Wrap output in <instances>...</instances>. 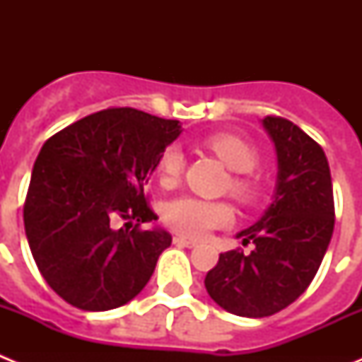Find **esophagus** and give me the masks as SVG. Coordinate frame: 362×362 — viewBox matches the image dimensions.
Listing matches in <instances>:
<instances>
[{
  "instance_id": "34e87169",
  "label": "esophagus",
  "mask_w": 362,
  "mask_h": 362,
  "mask_svg": "<svg viewBox=\"0 0 362 362\" xmlns=\"http://www.w3.org/2000/svg\"><path fill=\"white\" fill-rule=\"evenodd\" d=\"M174 243H175V245H177V246H187V248H194V246L197 245L196 241H190V239L181 238V235H175Z\"/></svg>"
}]
</instances>
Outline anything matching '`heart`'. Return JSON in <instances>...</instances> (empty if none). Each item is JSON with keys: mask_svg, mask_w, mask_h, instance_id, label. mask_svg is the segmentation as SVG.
<instances>
[{"mask_svg": "<svg viewBox=\"0 0 362 362\" xmlns=\"http://www.w3.org/2000/svg\"><path fill=\"white\" fill-rule=\"evenodd\" d=\"M204 146H209L230 170L238 172L230 183L233 194L243 201L254 199L257 187L252 179L245 177L246 172H250L257 165V152L254 146L235 134H212L204 139ZM183 166L185 156L179 146H168L163 150L156 163L159 183L166 188L177 185ZM163 219L175 232L188 238H203L210 230L228 226L233 221V210L225 201H206L185 196L166 204Z\"/></svg>", "mask_w": 362, "mask_h": 362, "instance_id": "heart-1", "label": "heart"}]
</instances>
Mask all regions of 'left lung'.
<instances>
[{"instance_id": "left-lung-1", "label": "left lung", "mask_w": 362, "mask_h": 362, "mask_svg": "<svg viewBox=\"0 0 362 362\" xmlns=\"http://www.w3.org/2000/svg\"><path fill=\"white\" fill-rule=\"evenodd\" d=\"M277 156L272 203L235 238L250 254H219L204 277L209 296L241 317H268L308 288L334 233V190L328 159L308 134L283 117L261 119Z\"/></svg>"}]
</instances>
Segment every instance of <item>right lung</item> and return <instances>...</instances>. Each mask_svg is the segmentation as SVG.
<instances>
[{
  "mask_svg": "<svg viewBox=\"0 0 362 362\" xmlns=\"http://www.w3.org/2000/svg\"><path fill=\"white\" fill-rule=\"evenodd\" d=\"M181 132L179 121L108 108L69 124L40 150L25 233L41 276L69 305L105 312L146 286L172 235L159 226L139 228L158 219L145 187ZM117 220L133 228L117 229Z\"/></svg>",
  "mask_w": 362,
  "mask_h": 362,
  "instance_id": "obj_1",
  "label": "right lung"
}]
</instances>
